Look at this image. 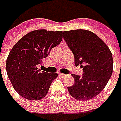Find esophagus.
Segmentation results:
<instances>
[{
    "label": "esophagus",
    "instance_id": "obj_1",
    "mask_svg": "<svg viewBox=\"0 0 121 121\" xmlns=\"http://www.w3.org/2000/svg\"><path fill=\"white\" fill-rule=\"evenodd\" d=\"M60 75L61 77H66L67 76V75H65V74H63V73H60Z\"/></svg>",
    "mask_w": 121,
    "mask_h": 121
}]
</instances>
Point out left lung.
I'll use <instances>...</instances> for the list:
<instances>
[{"instance_id":"left-lung-1","label":"left lung","mask_w":121,"mask_h":121,"mask_svg":"<svg viewBox=\"0 0 121 121\" xmlns=\"http://www.w3.org/2000/svg\"><path fill=\"white\" fill-rule=\"evenodd\" d=\"M63 39L72 51L76 66L81 65L82 76L71 74L75 79L67 87L71 96L77 100H88L98 95L113 73V56L105 43L90 31H64Z\"/></svg>"}]
</instances>
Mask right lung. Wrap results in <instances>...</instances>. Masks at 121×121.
<instances>
[{
  "instance_id": "1",
  "label": "right lung",
  "mask_w": 121,
  "mask_h": 121,
  "mask_svg": "<svg viewBox=\"0 0 121 121\" xmlns=\"http://www.w3.org/2000/svg\"><path fill=\"white\" fill-rule=\"evenodd\" d=\"M63 38L62 31L39 29L31 31L13 46L8 56L6 68L13 88L29 100L46 96L58 73H49L37 68Z\"/></svg>"
}]
</instances>
